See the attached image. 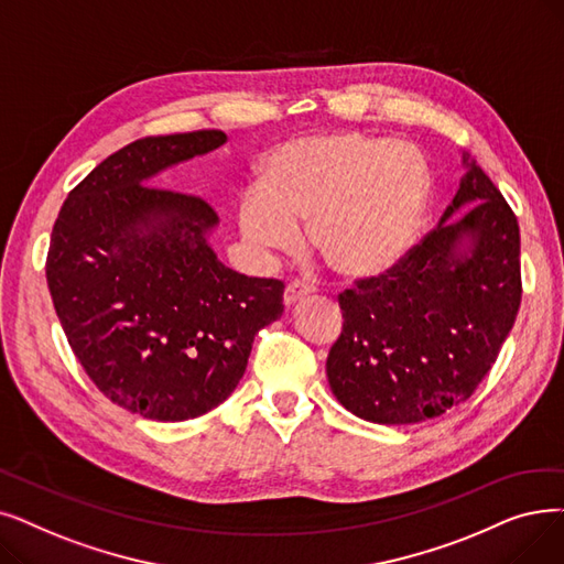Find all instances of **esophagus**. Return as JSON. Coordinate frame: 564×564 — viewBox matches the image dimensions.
<instances>
[{"label":"esophagus","mask_w":564,"mask_h":564,"mask_svg":"<svg viewBox=\"0 0 564 564\" xmlns=\"http://www.w3.org/2000/svg\"><path fill=\"white\" fill-rule=\"evenodd\" d=\"M311 292H313L311 285H306V283H302V281H292V283H288V288H285V292H283V304H285L288 308L295 306L300 300L308 297Z\"/></svg>","instance_id":"esophagus-1"}]
</instances>
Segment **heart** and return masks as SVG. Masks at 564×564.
Masks as SVG:
<instances>
[{
    "instance_id": "b5f03b06",
    "label": "heart",
    "mask_w": 564,
    "mask_h": 564,
    "mask_svg": "<svg viewBox=\"0 0 564 564\" xmlns=\"http://www.w3.org/2000/svg\"><path fill=\"white\" fill-rule=\"evenodd\" d=\"M431 198V170L405 142L359 131L311 133L276 144L258 186L239 195L237 224L256 251L290 253L306 241L336 274L391 272L414 247Z\"/></svg>"
}]
</instances>
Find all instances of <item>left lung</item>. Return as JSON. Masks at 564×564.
<instances>
[{"mask_svg": "<svg viewBox=\"0 0 564 564\" xmlns=\"http://www.w3.org/2000/svg\"><path fill=\"white\" fill-rule=\"evenodd\" d=\"M463 165L437 228L391 272L338 295L343 332L327 378L359 420L420 424L465 403L517 321L519 221L468 154Z\"/></svg>", "mask_w": 564, "mask_h": 564, "instance_id": "obj_1", "label": "left lung"}]
</instances>
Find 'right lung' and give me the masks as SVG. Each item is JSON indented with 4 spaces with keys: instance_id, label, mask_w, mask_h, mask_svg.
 Instances as JSON below:
<instances>
[{
    "instance_id": "add662e5",
    "label": "right lung",
    "mask_w": 564,
    "mask_h": 564,
    "mask_svg": "<svg viewBox=\"0 0 564 564\" xmlns=\"http://www.w3.org/2000/svg\"><path fill=\"white\" fill-rule=\"evenodd\" d=\"M224 131L142 138L68 193L45 276L70 350L104 394L154 422L221 405L247 371L256 334L283 313V283L232 272L200 198L147 186L214 152Z\"/></svg>"
}]
</instances>
